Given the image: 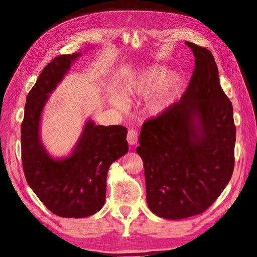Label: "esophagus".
<instances>
[{"label":"esophagus","mask_w":257,"mask_h":257,"mask_svg":"<svg viewBox=\"0 0 257 257\" xmlns=\"http://www.w3.org/2000/svg\"><path fill=\"white\" fill-rule=\"evenodd\" d=\"M127 141L130 144H136L138 142V130L137 129H129L127 134Z\"/></svg>","instance_id":"1"}]
</instances>
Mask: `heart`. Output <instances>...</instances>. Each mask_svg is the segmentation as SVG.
<instances>
[{
	"instance_id": "heart-1",
	"label": "heart",
	"mask_w": 257,
	"mask_h": 257,
	"mask_svg": "<svg viewBox=\"0 0 257 257\" xmlns=\"http://www.w3.org/2000/svg\"><path fill=\"white\" fill-rule=\"evenodd\" d=\"M165 75L166 69L164 67H154L150 69L128 87L124 91V94L140 96L148 95L157 87L153 95L149 98L146 108L149 114H159L168 105L169 97L177 84V78L175 76H168L165 78Z\"/></svg>"
}]
</instances>
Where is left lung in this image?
Wrapping results in <instances>:
<instances>
[{
  "label": "left lung",
  "instance_id": "left-lung-1",
  "mask_svg": "<svg viewBox=\"0 0 257 257\" xmlns=\"http://www.w3.org/2000/svg\"><path fill=\"white\" fill-rule=\"evenodd\" d=\"M195 67L181 100L143 123L141 156L150 209L166 219L201 214L231 179L233 108L210 52L186 42Z\"/></svg>",
  "mask_w": 257,
  "mask_h": 257
}]
</instances>
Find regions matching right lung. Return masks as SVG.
Here are the masks:
<instances>
[{
	"label": "right lung",
	"mask_w": 257,
	"mask_h": 257,
	"mask_svg": "<svg viewBox=\"0 0 257 257\" xmlns=\"http://www.w3.org/2000/svg\"><path fill=\"white\" fill-rule=\"evenodd\" d=\"M80 53L56 56L41 71L26 98L22 122V162L26 180L52 213L68 218L95 214L104 205L110 164L128 152L127 128L85 123L75 152L53 160L39 140V121L48 94Z\"/></svg>",
	"instance_id": "add662e5"
}]
</instances>
